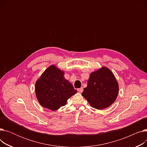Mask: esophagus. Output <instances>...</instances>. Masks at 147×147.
<instances>
[{"label": "esophagus", "instance_id": "1", "mask_svg": "<svg viewBox=\"0 0 147 147\" xmlns=\"http://www.w3.org/2000/svg\"><path fill=\"white\" fill-rule=\"evenodd\" d=\"M78 90L80 92V93H82L83 91V88H80L78 89Z\"/></svg>", "mask_w": 147, "mask_h": 147}]
</instances>
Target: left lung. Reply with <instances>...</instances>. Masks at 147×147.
Here are the masks:
<instances>
[{"label": "left lung", "mask_w": 147, "mask_h": 147, "mask_svg": "<svg viewBox=\"0 0 147 147\" xmlns=\"http://www.w3.org/2000/svg\"><path fill=\"white\" fill-rule=\"evenodd\" d=\"M118 94L119 84L114 74L107 67H102L90 73L82 96L91 107L102 110L115 102Z\"/></svg>", "instance_id": "1"}]
</instances>
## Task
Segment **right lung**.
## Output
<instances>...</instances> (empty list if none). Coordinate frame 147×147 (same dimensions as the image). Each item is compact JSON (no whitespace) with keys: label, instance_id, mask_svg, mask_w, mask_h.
<instances>
[{"label":"right lung","instance_id":"obj_1","mask_svg":"<svg viewBox=\"0 0 147 147\" xmlns=\"http://www.w3.org/2000/svg\"><path fill=\"white\" fill-rule=\"evenodd\" d=\"M35 92L39 104L56 111L65 105L67 99L77 93L71 83L64 78V72L55 65L49 66L38 79Z\"/></svg>","mask_w":147,"mask_h":147}]
</instances>
